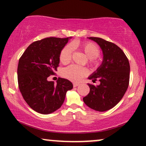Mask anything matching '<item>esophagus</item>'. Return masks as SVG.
I'll list each match as a JSON object with an SVG mask.
<instances>
[{
	"mask_svg": "<svg viewBox=\"0 0 146 146\" xmlns=\"http://www.w3.org/2000/svg\"><path fill=\"white\" fill-rule=\"evenodd\" d=\"M79 85H80V84L79 83H73V87H77Z\"/></svg>",
	"mask_w": 146,
	"mask_h": 146,
	"instance_id": "1",
	"label": "esophagus"
}]
</instances>
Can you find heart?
Returning <instances> with one entry per match:
<instances>
[{"mask_svg":"<svg viewBox=\"0 0 146 146\" xmlns=\"http://www.w3.org/2000/svg\"><path fill=\"white\" fill-rule=\"evenodd\" d=\"M78 46L88 57L90 64L93 66L98 65V62L97 58L100 56V50L96 44L90 42H84L78 44ZM73 44H67L61 50L60 53V61L61 63L66 64L69 62L73 53ZM62 74L64 78L68 79L71 81L78 82L80 79L88 74V70L86 68L82 66L71 65L63 70Z\"/></svg>","mask_w":146,"mask_h":146,"instance_id":"b5f03b06","label":"heart"}]
</instances>
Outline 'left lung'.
<instances>
[{"instance_id":"8db88e82","label":"left lung","mask_w":146,"mask_h":146,"mask_svg":"<svg viewBox=\"0 0 146 146\" xmlns=\"http://www.w3.org/2000/svg\"><path fill=\"white\" fill-rule=\"evenodd\" d=\"M89 39L99 44L103 52V62L90 77L93 82L99 80L100 84H88L90 92L83 98L86 105L97 111L103 112L115 106L128 89L130 80V64L123 51L113 42L97 37Z\"/></svg>"}]
</instances>
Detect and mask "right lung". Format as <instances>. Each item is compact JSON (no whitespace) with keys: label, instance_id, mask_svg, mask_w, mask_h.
Listing matches in <instances>:
<instances>
[{"label":"right lung","instance_id":"right-lung-1","mask_svg":"<svg viewBox=\"0 0 146 146\" xmlns=\"http://www.w3.org/2000/svg\"><path fill=\"white\" fill-rule=\"evenodd\" d=\"M70 38L50 37L33 42L27 48L18 65V87L30 108L43 115L53 113L64 101L73 84L59 78L57 84L48 81L60 63V53Z\"/></svg>","mask_w":146,"mask_h":146}]
</instances>
